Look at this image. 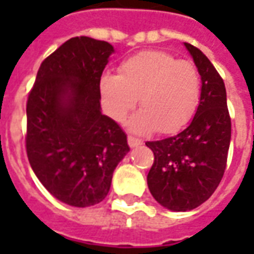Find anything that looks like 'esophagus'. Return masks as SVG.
Here are the masks:
<instances>
[{"mask_svg":"<svg viewBox=\"0 0 254 254\" xmlns=\"http://www.w3.org/2000/svg\"><path fill=\"white\" fill-rule=\"evenodd\" d=\"M127 144H129V147H137V145H141L143 141L140 138L133 137V136H127Z\"/></svg>","mask_w":254,"mask_h":254,"instance_id":"34e87169","label":"esophagus"}]
</instances>
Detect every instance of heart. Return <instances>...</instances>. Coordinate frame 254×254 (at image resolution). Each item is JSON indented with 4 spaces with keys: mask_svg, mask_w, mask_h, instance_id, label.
<instances>
[{
    "mask_svg": "<svg viewBox=\"0 0 254 254\" xmlns=\"http://www.w3.org/2000/svg\"><path fill=\"white\" fill-rule=\"evenodd\" d=\"M200 94L196 66L160 50L138 53L121 64L118 76L100 78L102 102L116 121H124L140 96L143 109L129 121L136 133L178 132L196 113Z\"/></svg>",
    "mask_w": 254,
    "mask_h": 254,
    "instance_id": "obj_1",
    "label": "heart"
}]
</instances>
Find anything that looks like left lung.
I'll return each mask as SVG.
<instances>
[{
	"mask_svg": "<svg viewBox=\"0 0 254 254\" xmlns=\"http://www.w3.org/2000/svg\"><path fill=\"white\" fill-rule=\"evenodd\" d=\"M185 46L201 76L200 105L190 125L173 137L147 141L154 165L147 176L151 194L171 211H190L207 201L223 178L230 138L226 87L205 54Z\"/></svg>",
	"mask_w": 254,
	"mask_h": 254,
	"instance_id": "8db88e82",
	"label": "left lung"
}]
</instances>
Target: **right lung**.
Listing matches in <instances>:
<instances>
[{
  "mask_svg": "<svg viewBox=\"0 0 254 254\" xmlns=\"http://www.w3.org/2000/svg\"><path fill=\"white\" fill-rule=\"evenodd\" d=\"M113 52L105 41L72 38L43 60L28 94L30 165L53 196L73 207L102 201L129 151L125 132L100 111V77Z\"/></svg>",
  "mask_w": 254,
  "mask_h": 254,
  "instance_id": "right-lung-1",
  "label": "right lung"
}]
</instances>
